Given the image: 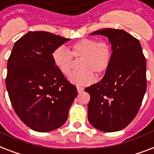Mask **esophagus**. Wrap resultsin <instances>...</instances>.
Returning a JSON list of instances; mask_svg holds the SVG:
<instances>
[{"label": "esophagus", "mask_w": 154, "mask_h": 154, "mask_svg": "<svg viewBox=\"0 0 154 154\" xmlns=\"http://www.w3.org/2000/svg\"><path fill=\"white\" fill-rule=\"evenodd\" d=\"M77 91H78V93H82L84 91V88L81 87H77Z\"/></svg>", "instance_id": "34e87169"}]
</instances>
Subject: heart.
Instances as JSON below:
<instances>
[{"mask_svg":"<svg viewBox=\"0 0 154 154\" xmlns=\"http://www.w3.org/2000/svg\"><path fill=\"white\" fill-rule=\"evenodd\" d=\"M80 60L79 71H74L68 77L73 84L85 86L92 83L98 77L104 75L110 68L113 52L110 45L106 41L95 39H82L71 46V51L64 47H59L52 53L56 67L63 75L71 72L74 59Z\"/></svg>","mask_w":154,"mask_h":154,"instance_id":"heart-1","label":"heart"}]
</instances>
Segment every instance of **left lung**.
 <instances>
[{"label":"left lung","instance_id":"8db88e82","mask_svg":"<svg viewBox=\"0 0 154 154\" xmlns=\"http://www.w3.org/2000/svg\"><path fill=\"white\" fill-rule=\"evenodd\" d=\"M91 35L106 36L113 57L102 80L85 89L91 99L88 121L103 132L119 131L137 115L146 91V62L139 40L122 29L104 28Z\"/></svg>","mask_w":154,"mask_h":154}]
</instances>
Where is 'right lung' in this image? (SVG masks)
Masks as SVG:
<instances>
[{
    "mask_svg": "<svg viewBox=\"0 0 154 154\" xmlns=\"http://www.w3.org/2000/svg\"><path fill=\"white\" fill-rule=\"evenodd\" d=\"M70 39L48 32H29L15 43L7 64L5 84L16 114L37 132L63 126L77 95L56 67L52 53Z\"/></svg>",
    "mask_w": 154,
    "mask_h": 154,
    "instance_id": "1",
    "label": "right lung"
}]
</instances>
